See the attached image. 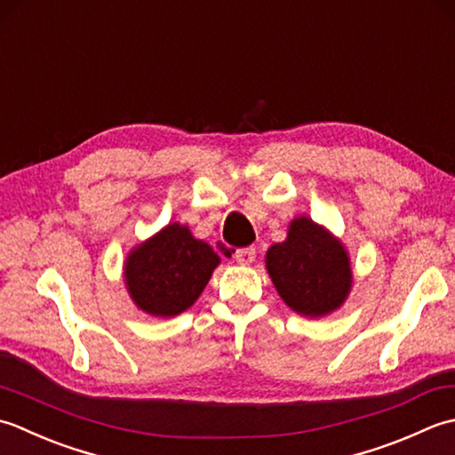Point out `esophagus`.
Here are the masks:
<instances>
[{
    "label": "esophagus",
    "instance_id": "esophagus-1",
    "mask_svg": "<svg viewBox=\"0 0 455 455\" xmlns=\"http://www.w3.org/2000/svg\"><path fill=\"white\" fill-rule=\"evenodd\" d=\"M255 259V247H241L235 251V261L239 265H251Z\"/></svg>",
    "mask_w": 455,
    "mask_h": 455
}]
</instances>
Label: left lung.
<instances>
[{
  "label": "left lung",
  "instance_id": "8db88e82",
  "mask_svg": "<svg viewBox=\"0 0 455 455\" xmlns=\"http://www.w3.org/2000/svg\"><path fill=\"white\" fill-rule=\"evenodd\" d=\"M265 265L284 304L308 318L328 316L354 283L344 243L310 218H294L283 243L268 247Z\"/></svg>",
  "mask_w": 455,
  "mask_h": 455
}]
</instances>
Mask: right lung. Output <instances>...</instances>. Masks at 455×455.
<instances>
[{
  "label": "right lung",
  "mask_w": 455,
  "mask_h": 455,
  "mask_svg": "<svg viewBox=\"0 0 455 455\" xmlns=\"http://www.w3.org/2000/svg\"><path fill=\"white\" fill-rule=\"evenodd\" d=\"M218 265L214 249L174 221L127 255L124 276L137 308L172 318L198 300Z\"/></svg>",
  "instance_id": "add662e5"
}]
</instances>
